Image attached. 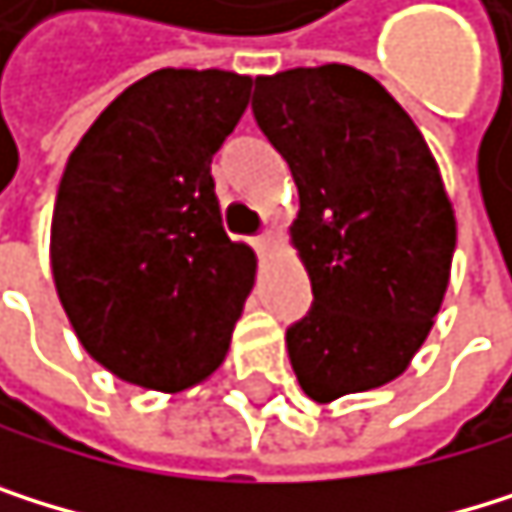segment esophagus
<instances>
[{
    "instance_id": "esophagus-1",
    "label": "esophagus",
    "mask_w": 512,
    "mask_h": 512,
    "mask_svg": "<svg viewBox=\"0 0 512 512\" xmlns=\"http://www.w3.org/2000/svg\"><path fill=\"white\" fill-rule=\"evenodd\" d=\"M274 244H277V232H274V228H268V232H262L259 238H253V247H256L259 253H268Z\"/></svg>"
}]
</instances>
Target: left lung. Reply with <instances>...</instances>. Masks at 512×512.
Here are the masks:
<instances>
[{
  "label": "left lung",
  "mask_w": 512,
  "mask_h": 512,
  "mask_svg": "<svg viewBox=\"0 0 512 512\" xmlns=\"http://www.w3.org/2000/svg\"><path fill=\"white\" fill-rule=\"evenodd\" d=\"M253 118L299 189L293 244L311 311L287 329L302 391L329 403L394 381L424 345L452 271L455 210L406 109L372 75H259Z\"/></svg>",
  "instance_id": "1"
}]
</instances>
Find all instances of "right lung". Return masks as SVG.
<instances>
[{
  "label": "right lung",
  "instance_id": "1",
  "mask_svg": "<svg viewBox=\"0 0 512 512\" xmlns=\"http://www.w3.org/2000/svg\"><path fill=\"white\" fill-rule=\"evenodd\" d=\"M250 75L158 69L72 149L54 201L51 271L82 348L112 375L176 394L219 369L256 256L222 228L210 161Z\"/></svg>",
  "mask_w": 512,
  "mask_h": 512
}]
</instances>
